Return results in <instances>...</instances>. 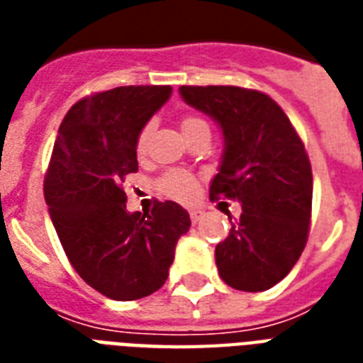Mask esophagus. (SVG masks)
Listing matches in <instances>:
<instances>
[{
	"instance_id": "esophagus-1",
	"label": "esophagus",
	"mask_w": 363,
	"mask_h": 363,
	"mask_svg": "<svg viewBox=\"0 0 363 363\" xmlns=\"http://www.w3.org/2000/svg\"><path fill=\"white\" fill-rule=\"evenodd\" d=\"M188 213H190V220H192V224H198V222L203 218V213L199 209H190Z\"/></svg>"
}]
</instances>
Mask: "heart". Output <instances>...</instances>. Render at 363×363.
<instances>
[{
    "mask_svg": "<svg viewBox=\"0 0 363 363\" xmlns=\"http://www.w3.org/2000/svg\"><path fill=\"white\" fill-rule=\"evenodd\" d=\"M201 125H207V122L196 115H184L181 118V130L184 135L196 130V128H201ZM150 133H152V122H147L135 137L137 156H145L147 154ZM158 188L165 196H169L173 199L192 201L199 192V177L188 169H169L158 179Z\"/></svg>",
    "mask_w": 363,
    "mask_h": 363,
    "instance_id": "1",
    "label": "heart"
}]
</instances>
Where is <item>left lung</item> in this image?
Instances as JSON below:
<instances>
[{
    "mask_svg": "<svg viewBox=\"0 0 363 363\" xmlns=\"http://www.w3.org/2000/svg\"><path fill=\"white\" fill-rule=\"evenodd\" d=\"M181 96L213 116L224 133L226 148L211 199H238L242 207L230 235L216 245L218 273L235 290L264 292L290 273L307 245L309 154L281 105L259 90L181 86Z\"/></svg>",
    "mask_w": 363,
    "mask_h": 363,
    "instance_id": "obj_1",
    "label": "left lung"
}]
</instances>
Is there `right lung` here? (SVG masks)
Masks as SVG:
<instances>
[{
  "mask_svg": "<svg viewBox=\"0 0 363 363\" xmlns=\"http://www.w3.org/2000/svg\"><path fill=\"white\" fill-rule=\"evenodd\" d=\"M171 86H118L79 99L64 116L45 173V201L64 252L86 284L116 301L164 286L190 216L175 201L125 211L135 137Z\"/></svg>",
  "mask_w": 363,
  "mask_h": 363,
  "instance_id": "right-lung-1",
  "label": "right lung"
}]
</instances>
